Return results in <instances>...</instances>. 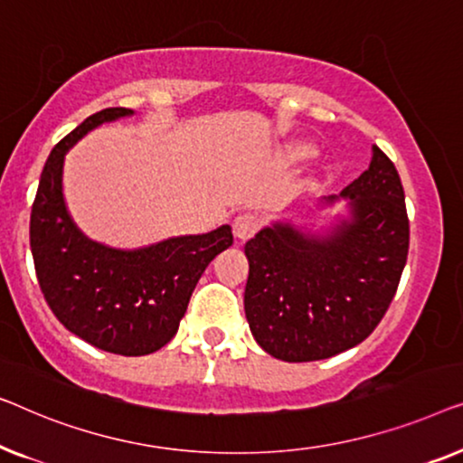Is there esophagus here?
Segmentation results:
<instances>
[{
    "instance_id": "1",
    "label": "esophagus",
    "mask_w": 463,
    "mask_h": 463,
    "mask_svg": "<svg viewBox=\"0 0 463 463\" xmlns=\"http://www.w3.org/2000/svg\"><path fill=\"white\" fill-rule=\"evenodd\" d=\"M258 231V220L251 216V213H239L237 218L232 220V234L237 241H247L251 239Z\"/></svg>"
}]
</instances>
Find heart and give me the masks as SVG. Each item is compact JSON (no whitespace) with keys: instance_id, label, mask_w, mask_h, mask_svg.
Segmentation results:
<instances>
[{"instance_id":"heart-1","label":"heart","mask_w":463,"mask_h":463,"mask_svg":"<svg viewBox=\"0 0 463 463\" xmlns=\"http://www.w3.org/2000/svg\"><path fill=\"white\" fill-rule=\"evenodd\" d=\"M310 153H312V148H310V146H296V148H291V157H294V159L308 157Z\"/></svg>"}]
</instances>
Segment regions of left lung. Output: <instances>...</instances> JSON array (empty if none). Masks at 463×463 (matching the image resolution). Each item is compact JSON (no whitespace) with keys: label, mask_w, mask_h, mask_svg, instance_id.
<instances>
[{"label":"left lung","mask_w":463,"mask_h":463,"mask_svg":"<svg viewBox=\"0 0 463 463\" xmlns=\"http://www.w3.org/2000/svg\"><path fill=\"white\" fill-rule=\"evenodd\" d=\"M340 197L350 199V218L325 237L272 224L245 243V317L251 335L275 359L321 361L356 346L377 327L399 288L409 218L399 172L386 153L373 146L369 167Z\"/></svg>","instance_id":"left-lung-1"}]
</instances>
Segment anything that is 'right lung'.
Wrapping results in <instances>:
<instances>
[{"instance_id":"obj_1","label":"right lung","mask_w":463,"mask_h":463,"mask_svg":"<svg viewBox=\"0 0 463 463\" xmlns=\"http://www.w3.org/2000/svg\"><path fill=\"white\" fill-rule=\"evenodd\" d=\"M132 113L104 109L58 142L39 178L29 232L39 288L58 321L104 353L142 356L175 335L194 285L207 264L232 245V232L220 226L123 251L77 229L62 197L64 155L90 129Z\"/></svg>"}]
</instances>
